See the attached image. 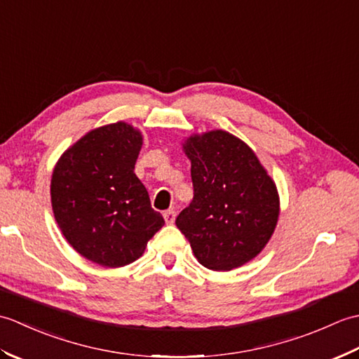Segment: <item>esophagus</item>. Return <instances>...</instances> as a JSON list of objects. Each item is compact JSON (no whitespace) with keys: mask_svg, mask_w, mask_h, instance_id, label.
<instances>
[{"mask_svg":"<svg viewBox=\"0 0 359 359\" xmlns=\"http://www.w3.org/2000/svg\"><path fill=\"white\" fill-rule=\"evenodd\" d=\"M163 217H165V222H166V224L172 225L174 220H175V211H174V210H166V211L163 212Z\"/></svg>","mask_w":359,"mask_h":359,"instance_id":"esophagus-1","label":"esophagus"}]
</instances>
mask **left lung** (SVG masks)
I'll use <instances>...</instances> for the list:
<instances>
[{
	"mask_svg": "<svg viewBox=\"0 0 359 359\" xmlns=\"http://www.w3.org/2000/svg\"><path fill=\"white\" fill-rule=\"evenodd\" d=\"M191 160L193 202L175 219L197 261L228 271L250 262L279 219L276 184L245 142L224 129L182 143Z\"/></svg>",
	"mask_w": 359,
	"mask_h": 359,
	"instance_id": "left-lung-1",
	"label": "left lung"
}]
</instances>
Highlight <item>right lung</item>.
Wrapping results in <instances>:
<instances>
[{"label":"right lung","instance_id":"right-lung-1","mask_svg":"<svg viewBox=\"0 0 359 359\" xmlns=\"http://www.w3.org/2000/svg\"><path fill=\"white\" fill-rule=\"evenodd\" d=\"M142 144L139 129L117 121L90 129L53 168V216L69 245L90 262L131 264L165 225L134 172Z\"/></svg>","mask_w":359,"mask_h":359}]
</instances>
